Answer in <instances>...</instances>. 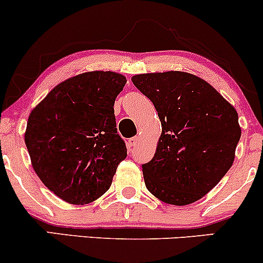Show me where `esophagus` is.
I'll list each match as a JSON object with an SVG mask.
<instances>
[{"label":"esophagus","mask_w":263,"mask_h":263,"mask_svg":"<svg viewBox=\"0 0 263 263\" xmlns=\"http://www.w3.org/2000/svg\"><path fill=\"white\" fill-rule=\"evenodd\" d=\"M138 141H140V137H138V136H135V137L129 138L127 144L129 145V147H135V145H137Z\"/></svg>","instance_id":"1"}]
</instances>
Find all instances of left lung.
<instances>
[{
  "instance_id": "8db88e82",
  "label": "left lung",
  "mask_w": 263,
  "mask_h": 263,
  "mask_svg": "<svg viewBox=\"0 0 263 263\" xmlns=\"http://www.w3.org/2000/svg\"><path fill=\"white\" fill-rule=\"evenodd\" d=\"M132 82L154 104L162 135L145 186L167 204L201 200L230 169L241 136L238 112L219 91L181 71L136 74Z\"/></svg>"
}]
</instances>
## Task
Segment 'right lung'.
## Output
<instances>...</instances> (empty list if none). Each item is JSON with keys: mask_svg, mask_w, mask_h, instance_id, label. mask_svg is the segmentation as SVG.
<instances>
[{"mask_svg": "<svg viewBox=\"0 0 263 263\" xmlns=\"http://www.w3.org/2000/svg\"><path fill=\"white\" fill-rule=\"evenodd\" d=\"M126 82L116 72H84L56 85L30 111L24 142L31 166L65 202L98 200L127 156L114 115Z\"/></svg>", "mask_w": 263, "mask_h": 263, "instance_id": "obj_1", "label": "right lung"}]
</instances>
